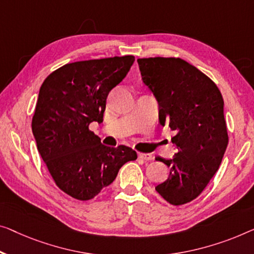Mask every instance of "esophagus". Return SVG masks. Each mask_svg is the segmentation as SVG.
Listing matches in <instances>:
<instances>
[{
	"label": "esophagus",
	"instance_id": "esophagus-1",
	"mask_svg": "<svg viewBox=\"0 0 254 254\" xmlns=\"http://www.w3.org/2000/svg\"><path fill=\"white\" fill-rule=\"evenodd\" d=\"M138 157L141 158L143 161H151L154 156L151 154H145V153H138Z\"/></svg>",
	"mask_w": 254,
	"mask_h": 254
}]
</instances>
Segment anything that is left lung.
I'll use <instances>...</instances> for the list:
<instances>
[{
  "label": "left lung",
  "instance_id": "left-lung-1",
  "mask_svg": "<svg viewBox=\"0 0 254 254\" xmlns=\"http://www.w3.org/2000/svg\"><path fill=\"white\" fill-rule=\"evenodd\" d=\"M142 81L158 103V120L176 135L169 178L155 189L166 202L183 205L204 190L228 145L224 99L211 78L180 58L138 59Z\"/></svg>",
  "mask_w": 254,
  "mask_h": 254
}]
</instances>
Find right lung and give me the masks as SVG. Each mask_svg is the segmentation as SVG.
Segmentation results:
<instances>
[{
	"instance_id": "1",
	"label": "right lung",
	"mask_w": 254,
	"mask_h": 254,
	"mask_svg": "<svg viewBox=\"0 0 254 254\" xmlns=\"http://www.w3.org/2000/svg\"><path fill=\"white\" fill-rule=\"evenodd\" d=\"M133 63V56H123L67 64L41 85L32 131L56 185L71 197L93 198L137 160L130 147L105 146L89 130L90 123L103 122L108 93Z\"/></svg>"
}]
</instances>
